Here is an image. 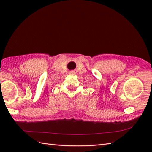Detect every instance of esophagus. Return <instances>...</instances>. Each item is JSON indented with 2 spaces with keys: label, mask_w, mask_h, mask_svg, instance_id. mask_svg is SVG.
<instances>
[{
  "label": "esophagus",
  "mask_w": 152,
  "mask_h": 152,
  "mask_svg": "<svg viewBox=\"0 0 152 152\" xmlns=\"http://www.w3.org/2000/svg\"><path fill=\"white\" fill-rule=\"evenodd\" d=\"M70 75H75V72L74 71H71V72H70Z\"/></svg>",
  "instance_id": "esophagus-1"
}]
</instances>
